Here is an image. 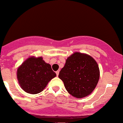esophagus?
<instances>
[{"label":"esophagus","mask_w":123,"mask_h":123,"mask_svg":"<svg viewBox=\"0 0 123 123\" xmlns=\"http://www.w3.org/2000/svg\"><path fill=\"white\" fill-rule=\"evenodd\" d=\"M55 73H56V74H57V76H58L59 74V73H60V71H59V70H57V71H56Z\"/></svg>","instance_id":"obj_1"}]
</instances>
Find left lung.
<instances>
[{
	"mask_svg": "<svg viewBox=\"0 0 123 123\" xmlns=\"http://www.w3.org/2000/svg\"><path fill=\"white\" fill-rule=\"evenodd\" d=\"M99 76L96 61L87 54L79 52H74L68 57L58 75L69 94L78 99L92 92Z\"/></svg>",
	"mask_w": 123,
	"mask_h": 123,
	"instance_id": "8db88e82",
	"label": "left lung"
}]
</instances>
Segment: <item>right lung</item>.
Instances as JSON below:
<instances>
[{"label":"right lung","mask_w":123,"mask_h":123,"mask_svg":"<svg viewBox=\"0 0 123 123\" xmlns=\"http://www.w3.org/2000/svg\"><path fill=\"white\" fill-rule=\"evenodd\" d=\"M56 76L49 63L42 57L28 58L17 69L18 84L25 92L36 94L42 92L48 83Z\"/></svg>","instance_id":"obj_1"}]
</instances>
